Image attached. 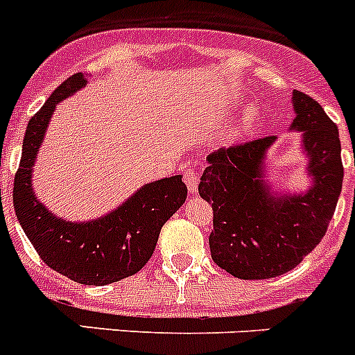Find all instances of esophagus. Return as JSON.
I'll list each match as a JSON object with an SVG mask.
<instances>
[{"label": "esophagus", "mask_w": 355, "mask_h": 355, "mask_svg": "<svg viewBox=\"0 0 355 355\" xmlns=\"http://www.w3.org/2000/svg\"><path fill=\"white\" fill-rule=\"evenodd\" d=\"M183 178L190 193H197V187H199V172H197V168L187 167L183 171Z\"/></svg>", "instance_id": "34e87169"}]
</instances>
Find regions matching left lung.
<instances>
[{
    "label": "left lung",
    "mask_w": 355,
    "mask_h": 355,
    "mask_svg": "<svg viewBox=\"0 0 355 355\" xmlns=\"http://www.w3.org/2000/svg\"><path fill=\"white\" fill-rule=\"evenodd\" d=\"M295 130L302 131L313 187L304 196H277L263 178L275 137L220 147L208 156L199 193L213 208L209 250L238 279H270L290 272L325 236L343 184L338 126L307 94L295 90Z\"/></svg>",
    "instance_id": "left-lung-1"
}]
</instances>
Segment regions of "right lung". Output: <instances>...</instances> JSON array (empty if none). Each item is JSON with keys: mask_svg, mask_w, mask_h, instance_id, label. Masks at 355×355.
I'll list each match as a JSON object with an SVG mask.
<instances>
[{"mask_svg": "<svg viewBox=\"0 0 355 355\" xmlns=\"http://www.w3.org/2000/svg\"><path fill=\"white\" fill-rule=\"evenodd\" d=\"M87 80L72 74L28 121L21 162L14 180V208L21 227L46 265L74 283H117L144 268L156 249L162 225L187 200L181 175L142 187L115 211L92 222L56 218L40 205L31 188V167L56 103L80 90Z\"/></svg>", "mask_w": 355, "mask_h": 355, "instance_id": "obj_1", "label": "right lung"}]
</instances>
